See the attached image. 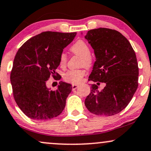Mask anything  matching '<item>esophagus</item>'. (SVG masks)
<instances>
[{
	"label": "esophagus",
	"instance_id": "obj_1",
	"mask_svg": "<svg viewBox=\"0 0 151 151\" xmlns=\"http://www.w3.org/2000/svg\"><path fill=\"white\" fill-rule=\"evenodd\" d=\"M72 89L74 90L77 89L78 86H79V85H78V84H72Z\"/></svg>",
	"mask_w": 151,
	"mask_h": 151
}]
</instances>
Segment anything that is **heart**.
<instances>
[{"label":"heart","instance_id":"heart-1","mask_svg":"<svg viewBox=\"0 0 151 151\" xmlns=\"http://www.w3.org/2000/svg\"><path fill=\"white\" fill-rule=\"evenodd\" d=\"M70 51L74 55H79L80 66H85L86 67H91L93 65V58L90 54V47L89 45L82 40H79L70 47ZM67 55L62 52L60 55L59 63L61 67H65L67 65ZM86 71L84 69L79 70H71L67 72L64 75V79L67 82L72 84H79L83 80Z\"/></svg>","mask_w":151,"mask_h":151}]
</instances>
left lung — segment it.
Listing matches in <instances>:
<instances>
[{
	"label": "left lung",
	"mask_w": 151,
	"mask_h": 151,
	"mask_svg": "<svg viewBox=\"0 0 151 151\" xmlns=\"http://www.w3.org/2000/svg\"><path fill=\"white\" fill-rule=\"evenodd\" d=\"M85 38L94 50L96 60L89 80L105 83L103 90L91 85L85 106L98 116H113L124 109L138 86V66L129 41L119 31L100 27L87 32Z\"/></svg>",
	"instance_id": "8db88e82"
}]
</instances>
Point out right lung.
<instances>
[{
    "instance_id": "add662e5",
    "label": "right lung",
    "mask_w": 151,
    "mask_h": 151,
    "mask_svg": "<svg viewBox=\"0 0 151 151\" xmlns=\"http://www.w3.org/2000/svg\"><path fill=\"white\" fill-rule=\"evenodd\" d=\"M76 34L43 32L26 41L17 52L10 72L13 97L30 119H53L65 109L72 85L60 81L58 89L50 91L46 82L50 76L60 75L56 72L60 55Z\"/></svg>"
}]
</instances>
